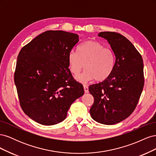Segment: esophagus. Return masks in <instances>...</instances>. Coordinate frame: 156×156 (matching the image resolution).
Instances as JSON below:
<instances>
[{
	"mask_svg": "<svg viewBox=\"0 0 156 156\" xmlns=\"http://www.w3.org/2000/svg\"><path fill=\"white\" fill-rule=\"evenodd\" d=\"M84 90L85 93H88V87L87 85H84Z\"/></svg>",
	"mask_w": 156,
	"mask_h": 156,
	"instance_id": "esophagus-1",
	"label": "esophagus"
}]
</instances>
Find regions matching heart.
<instances>
[{
  "instance_id": "1",
  "label": "heart",
  "mask_w": 156,
  "mask_h": 156,
  "mask_svg": "<svg viewBox=\"0 0 156 156\" xmlns=\"http://www.w3.org/2000/svg\"><path fill=\"white\" fill-rule=\"evenodd\" d=\"M68 62L74 76L79 75L85 68V72L78 77L80 82L84 83L93 79L100 82L111 75L115 58L112 51L104 45L96 41H87L78 47L77 53L70 52Z\"/></svg>"
}]
</instances>
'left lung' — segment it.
Returning <instances> with one entry per match:
<instances>
[{"label": "left lung", "instance_id": "left-lung-1", "mask_svg": "<svg viewBox=\"0 0 156 156\" xmlns=\"http://www.w3.org/2000/svg\"><path fill=\"white\" fill-rule=\"evenodd\" d=\"M115 56V68L106 80L89 87L94 101L90 109L92 119L103 124L119 123L133 112L144 83L142 56L126 37L118 32H101Z\"/></svg>", "mask_w": 156, "mask_h": 156}]
</instances>
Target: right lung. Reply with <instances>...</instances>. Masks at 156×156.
I'll return each instance as SVG.
<instances>
[{
    "instance_id": "obj_1",
    "label": "right lung",
    "mask_w": 156,
    "mask_h": 156,
    "mask_svg": "<svg viewBox=\"0 0 156 156\" xmlns=\"http://www.w3.org/2000/svg\"><path fill=\"white\" fill-rule=\"evenodd\" d=\"M79 36L62 30L45 31L21 49L14 73L21 107L31 119L51 126L63 121L71 105L84 94L73 77L68 55Z\"/></svg>"
}]
</instances>
